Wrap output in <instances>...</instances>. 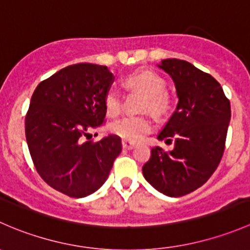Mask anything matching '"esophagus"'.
Masks as SVG:
<instances>
[{"label":"esophagus","mask_w":250,"mask_h":250,"mask_svg":"<svg viewBox=\"0 0 250 250\" xmlns=\"http://www.w3.org/2000/svg\"><path fill=\"white\" fill-rule=\"evenodd\" d=\"M122 146H123V148H125V150H132L135 145L132 143V141L122 140Z\"/></svg>","instance_id":"1"}]
</instances>
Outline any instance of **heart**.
Segmentation results:
<instances>
[{
	"mask_svg": "<svg viewBox=\"0 0 250 250\" xmlns=\"http://www.w3.org/2000/svg\"><path fill=\"white\" fill-rule=\"evenodd\" d=\"M125 85L145 95L144 106L161 115L169 107L170 99L165 93L166 81L153 71H139L125 78ZM105 109L109 116H117L121 112V95L116 89H110L105 95ZM152 128L150 118L146 116H125L111 125V132L122 139L138 141Z\"/></svg>",
	"mask_w": 250,
	"mask_h": 250,
	"instance_id": "obj_1",
	"label": "heart"
}]
</instances>
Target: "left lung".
I'll return each instance as SVG.
<instances>
[{
  "instance_id": "left-lung-1",
  "label": "left lung",
  "mask_w": 250,
  "mask_h": 250,
  "mask_svg": "<svg viewBox=\"0 0 250 250\" xmlns=\"http://www.w3.org/2000/svg\"><path fill=\"white\" fill-rule=\"evenodd\" d=\"M157 66L173 80L179 99L157 139L174 140V147L169 152L152 147L143 174L163 195L180 197L215 172L225 150L231 106L220 83L190 62L165 59Z\"/></svg>"
}]
</instances>
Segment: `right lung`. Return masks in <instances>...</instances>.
I'll return each mask as SVG.
<instances>
[{
    "label": "right lung",
    "mask_w": 250,
    "mask_h": 250,
    "mask_svg": "<svg viewBox=\"0 0 250 250\" xmlns=\"http://www.w3.org/2000/svg\"><path fill=\"white\" fill-rule=\"evenodd\" d=\"M107 66L75 64L40 83L25 117V135L41 178L57 191L81 198L100 188L122 151L109 134L84 141L104 125L105 95L113 82Z\"/></svg>",
    "instance_id": "right-lung-1"
}]
</instances>
